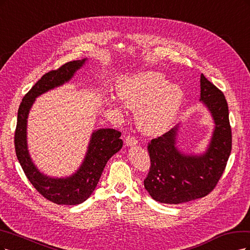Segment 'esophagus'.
Segmentation results:
<instances>
[{
	"label": "esophagus",
	"mask_w": 250,
	"mask_h": 250,
	"mask_svg": "<svg viewBox=\"0 0 250 250\" xmlns=\"http://www.w3.org/2000/svg\"><path fill=\"white\" fill-rule=\"evenodd\" d=\"M125 143L127 146H136V144L138 143V140H137L136 137L133 135H126L125 138Z\"/></svg>",
	"instance_id": "34e87169"
}]
</instances>
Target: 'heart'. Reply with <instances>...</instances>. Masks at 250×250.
Segmentation results:
<instances>
[{
  "label": "heart",
  "instance_id": "b5f03b06",
  "mask_svg": "<svg viewBox=\"0 0 250 250\" xmlns=\"http://www.w3.org/2000/svg\"><path fill=\"white\" fill-rule=\"evenodd\" d=\"M118 95L127 107L136 110V122L147 135L165 132L178 115L183 102V90L168 84L159 72H144L118 85Z\"/></svg>",
  "mask_w": 250,
  "mask_h": 250
}]
</instances>
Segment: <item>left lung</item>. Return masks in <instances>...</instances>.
Wrapping results in <instances>:
<instances>
[{"instance_id":"1","label":"left lung","mask_w":250,"mask_h":250,"mask_svg":"<svg viewBox=\"0 0 250 250\" xmlns=\"http://www.w3.org/2000/svg\"><path fill=\"white\" fill-rule=\"evenodd\" d=\"M200 100L210 109L215 131L206 154L185 156L175 147L178 128L173 127L147 144L149 171L144 187L159 203L178 205L205 197L215 189L231 150L229 106L223 92L200 76Z\"/></svg>"}]
</instances>
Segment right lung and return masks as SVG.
<instances>
[{"instance_id":"right-lung-1","label":"right lung","mask_w":250,"mask_h":250,"mask_svg":"<svg viewBox=\"0 0 250 250\" xmlns=\"http://www.w3.org/2000/svg\"><path fill=\"white\" fill-rule=\"evenodd\" d=\"M85 59L70 61L52 69L25 94L18 112L14 133V147L19 162L30 183L45 199L57 205H79L91 195L98 185L108 160L123 147L122 133L115 128H101L92 134L84 163L76 174L67 179H51L40 173L32 163L27 149V117L35 98L53 89L74 76Z\"/></svg>"}]
</instances>
